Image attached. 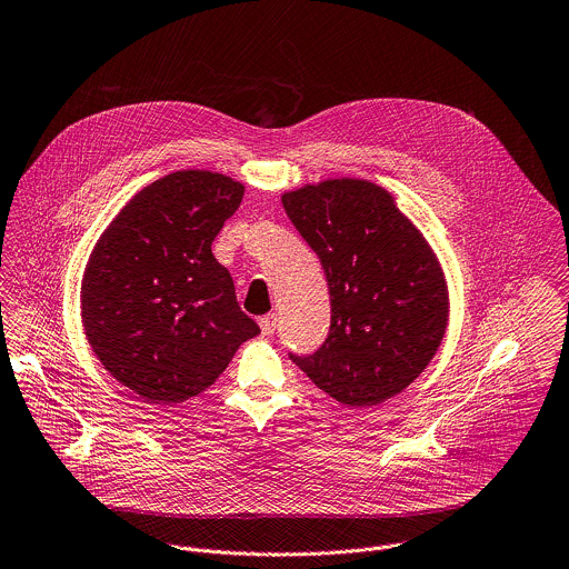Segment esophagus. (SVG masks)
<instances>
[{
    "label": "esophagus",
    "mask_w": 569,
    "mask_h": 569,
    "mask_svg": "<svg viewBox=\"0 0 569 569\" xmlns=\"http://www.w3.org/2000/svg\"><path fill=\"white\" fill-rule=\"evenodd\" d=\"M259 326H261V332H263V335H272L274 328H277V315L270 312V315L261 317V319H259Z\"/></svg>",
    "instance_id": "1"
}]
</instances>
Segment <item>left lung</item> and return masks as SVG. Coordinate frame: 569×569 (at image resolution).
<instances>
[{
	"label": "left lung",
	"mask_w": 569,
	"mask_h": 569,
	"mask_svg": "<svg viewBox=\"0 0 569 569\" xmlns=\"http://www.w3.org/2000/svg\"><path fill=\"white\" fill-rule=\"evenodd\" d=\"M281 203L321 259L330 292V335L292 361L348 408L379 406L439 352L450 292L423 232L383 186L339 177L281 194Z\"/></svg>",
	"instance_id": "obj_1"
}]
</instances>
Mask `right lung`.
Returning a JSON list of instances; mask_svg holds the SVG:
<instances>
[{"mask_svg":"<svg viewBox=\"0 0 569 569\" xmlns=\"http://www.w3.org/2000/svg\"><path fill=\"white\" fill-rule=\"evenodd\" d=\"M243 190L223 172H170L117 212L88 257L83 335L101 366L148 403L201 395L259 335L212 254Z\"/></svg>","mask_w":569,"mask_h":569,"instance_id":"obj_1","label":"right lung"}]
</instances>
